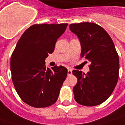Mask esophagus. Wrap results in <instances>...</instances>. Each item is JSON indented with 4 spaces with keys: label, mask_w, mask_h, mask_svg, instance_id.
Returning a JSON list of instances; mask_svg holds the SVG:
<instances>
[{
    "label": "esophagus",
    "mask_w": 125,
    "mask_h": 125,
    "mask_svg": "<svg viewBox=\"0 0 125 125\" xmlns=\"http://www.w3.org/2000/svg\"><path fill=\"white\" fill-rule=\"evenodd\" d=\"M67 74H68V76H70V75L72 74V70H71V69H68V70H67Z\"/></svg>",
    "instance_id": "34e87169"
}]
</instances>
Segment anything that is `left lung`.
<instances>
[{
  "mask_svg": "<svg viewBox=\"0 0 125 125\" xmlns=\"http://www.w3.org/2000/svg\"><path fill=\"white\" fill-rule=\"evenodd\" d=\"M70 29L79 39L81 58L90 62V72L73 70L77 83L73 88L76 102L94 106L111 96L119 77V57L111 37L94 23H72Z\"/></svg>",
  "mask_w": 125,
  "mask_h": 125,
  "instance_id": "left-lung-1",
  "label": "left lung"
}]
</instances>
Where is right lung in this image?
<instances>
[{"mask_svg":"<svg viewBox=\"0 0 125 125\" xmlns=\"http://www.w3.org/2000/svg\"><path fill=\"white\" fill-rule=\"evenodd\" d=\"M67 25H32L23 32L12 53V82L23 102L32 107L50 106L59 96L67 70L61 65L46 68L45 59L53 52Z\"/></svg>","mask_w":125,"mask_h":125,"instance_id":"right-lung-1","label":"right lung"}]
</instances>
